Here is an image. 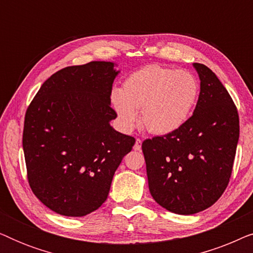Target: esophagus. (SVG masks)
I'll return each instance as SVG.
<instances>
[{
  "mask_svg": "<svg viewBox=\"0 0 253 253\" xmlns=\"http://www.w3.org/2000/svg\"><path fill=\"white\" fill-rule=\"evenodd\" d=\"M133 150L134 151H140L141 150V139H139V138L136 139V143H134V145H133Z\"/></svg>",
  "mask_w": 253,
  "mask_h": 253,
  "instance_id": "34e87169",
  "label": "esophagus"
}]
</instances>
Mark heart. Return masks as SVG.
Returning a JSON list of instances; mask_svg holds the SVG:
<instances>
[{"instance_id": "1", "label": "heart", "mask_w": 253, "mask_h": 253, "mask_svg": "<svg viewBox=\"0 0 253 253\" xmlns=\"http://www.w3.org/2000/svg\"><path fill=\"white\" fill-rule=\"evenodd\" d=\"M200 93V84L185 70L151 64L133 71L114 91L112 103L124 130H132L140 122L155 134L178 130L191 117Z\"/></svg>"}]
</instances>
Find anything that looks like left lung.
<instances>
[{
    "label": "left lung",
    "instance_id": "1",
    "mask_svg": "<svg viewBox=\"0 0 253 253\" xmlns=\"http://www.w3.org/2000/svg\"><path fill=\"white\" fill-rule=\"evenodd\" d=\"M200 79L195 112L171 133L143 141L148 188L159 205L190 215L222 196L240 137L237 108L216 75L193 63Z\"/></svg>",
    "mask_w": 253,
    "mask_h": 253
}]
</instances>
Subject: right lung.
<instances>
[{"mask_svg":"<svg viewBox=\"0 0 253 253\" xmlns=\"http://www.w3.org/2000/svg\"><path fill=\"white\" fill-rule=\"evenodd\" d=\"M112 62L93 61L51 75L27 107L23 148L27 179L38 199L65 216H84L108 197L113 176L133 137L109 122Z\"/></svg>","mask_w":253,"mask_h":253,"instance_id":"right-lung-1","label":"right lung"}]
</instances>
